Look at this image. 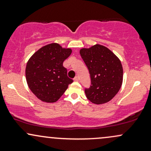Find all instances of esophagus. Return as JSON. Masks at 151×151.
Returning <instances> with one entry per match:
<instances>
[{
    "label": "esophagus",
    "mask_w": 151,
    "mask_h": 151,
    "mask_svg": "<svg viewBox=\"0 0 151 151\" xmlns=\"http://www.w3.org/2000/svg\"><path fill=\"white\" fill-rule=\"evenodd\" d=\"M74 81H79V77H75L74 78Z\"/></svg>",
    "instance_id": "34e87169"
}]
</instances>
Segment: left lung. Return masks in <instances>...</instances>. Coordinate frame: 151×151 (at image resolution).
Masks as SVG:
<instances>
[{
  "mask_svg": "<svg viewBox=\"0 0 151 151\" xmlns=\"http://www.w3.org/2000/svg\"><path fill=\"white\" fill-rule=\"evenodd\" d=\"M89 70L91 86L85 89L86 98L96 104L111 100L123 82V67L120 60L106 47L96 44L79 51Z\"/></svg>",
  "mask_w": 151,
  "mask_h": 151,
  "instance_id": "8db88e82",
  "label": "left lung"
}]
</instances>
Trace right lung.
<instances>
[{"label": "right lung", "instance_id": "1", "mask_svg": "<svg viewBox=\"0 0 151 151\" xmlns=\"http://www.w3.org/2000/svg\"><path fill=\"white\" fill-rule=\"evenodd\" d=\"M72 53L58 43L47 45L29 59L25 68L27 85L41 101L54 103L62 96L73 80L67 77L63 62Z\"/></svg>", "mask_w": 151, "mask_h": 151}]
</instances>
